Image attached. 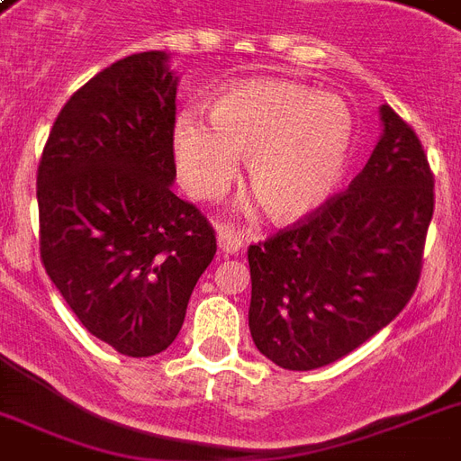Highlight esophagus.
Returning <instances> with one entry per match:
<instances>
[{
  "label": "esophagus",
  "mask_w": 461,
  "mask_h": 461,
  "mask_svg": "<svg viewBox=\"0 0 461 461\" xmlns=\"http://www.w3.org/2000/svg\"><path fill=\"white\" fill-rule=\"evenodd\" d=\"M217 244H220V253L224 256H234V253L241 251L244 246V234L234 227H217Z\"/></svg>",
  "instance_id": "esophagus-1"
}]
</instances>
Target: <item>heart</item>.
Returning a JSON list of instances; mask_svg holds the SVG:
<instances>
[{
  "mask_svg": "<svg viewBox=\"0 0 461 461\" xmlns=\"http://www.w3.org/2000/svg\"><path fill=\"white\" fill-rule=\"evenodd\" d=\"M210 119L179 112L172 155L181 181L198 198H217L249 155L246 181L275 222L318 210L342 184L354 117L342 97L292 81L234 83L210 103Z\"/></svg>",
  "mask_w": 461,
  "mask_h": 461,
  "instance_id": "heart-1",
  "label": "heart"
}]
</instances>
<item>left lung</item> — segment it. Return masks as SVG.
Returning <instances> with one entry per match:
<instances>
[{
  "label": "left lung",
  "mask_w": 461,
  "mask_h": 461,
  "mask_svg": "<svg viewBox=\"0 0 461 461\" xmlns=\"http://www.w3.org/2000/svg\"><path fill=\"white\" fill-rule=\"evenodd\" d=\"M357 179L292 230L249 249V328L287 371H313L400 315L421 275L433 174L421 140L390 104Z\"/></svg>",
  "instance_id": "left-lung-1"
}]
</instances>
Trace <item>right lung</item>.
Returning a JSON list of instances; mask_svg holds the SVG:
<instances>
[{
  "label": "right lung",
  "instance_id": "add662e5",
  "mask_svg": "<svg viewBox=\"0 0 461 461\" xmlns=\"http://www.w3.org/2000/svg\"><path fill=\"white\" fill-rule=\"evenodd\" d=\"M179 78L169 54H131L54 122L38 167L40 256L90 335L155 357L176 339L215 231L172 191Z\"/></svg>",
  "mask_w": 461,
  "mask_h": 461
}]
</instances>
